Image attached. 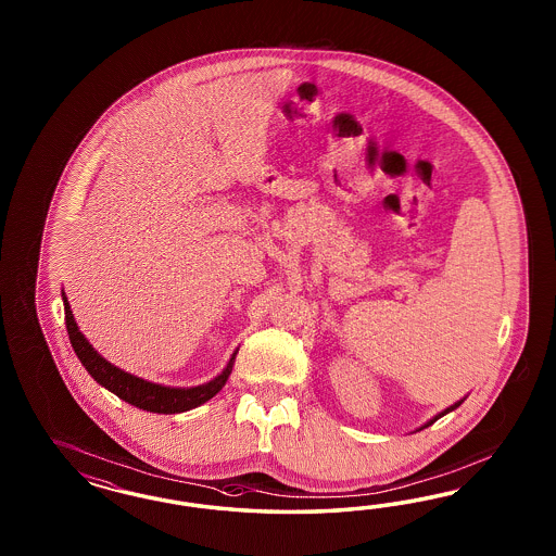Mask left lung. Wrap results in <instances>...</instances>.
<instances>
[{
	"label": "left lung",
	"mask_w": 556,
	"mask_h": 556,
	"mask_svg": "<svg viewBox=\"0 0 556 556\" xmlns=\"http://www.w3.org/2000/svg\"><path fill=\"white\" fill-rule=\"evenodd\" d=\"M465 400H467V395H465V397H463V400H458V402H455V404L448 405V407H446V409H442V412H440V414H438V416H434V418H432V420L426 421V424H424V426H421V428H418V430H416V432H420V430H424V428H428V426H430V424H434V421H437L438 418H442V416H446V414H448V412H453V409H456V407H458V405L463 404V402H465Z\"/></svg>",
	"instance_id": "8db88e82"
}]
</instances>
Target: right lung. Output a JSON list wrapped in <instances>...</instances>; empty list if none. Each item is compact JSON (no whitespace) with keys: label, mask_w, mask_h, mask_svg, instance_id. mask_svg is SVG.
I'll list each match as a JSON object with an SVG mask.
<instances>
[{"label":"right lung","mask_w":556,"mask_h":556,"mask_svg":"<svg viewBox=\"0 0 556 556\" xmlns=\"http://www.w3.org/2000/svg\"><path fill=\"white\" fill-rule=\"evenodd\" d=\"M61 295H63V305H65L68 340H71L73 351L79 356L81 365L100 383L101 388L112 391L114 395H118L119 400H124L135 407L147 409L152 414H181V412L193 409L198 405L205 404L207 400H212L219 389L226 386V381L232 372L238 351L232 353L228 365L222 369V372H218L212 381L198 386V388H167V386H159V383H152L142 377L130 375L126 370L114 367L89 344V340L84 337V332L79 330L77 321L73 318L65 291H61Z\"/></svg>","instance_id":"obj_1"}]
</instances>
